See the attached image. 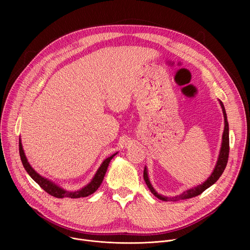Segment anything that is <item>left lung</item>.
<instances>
[{"label":"left lung","instance_id":"obj_1","mask_svg":"<svg viewBox=\"0 0 250 250\" xmlns=\"http://www.w3.org/2000/svg\"><path fill=\"white\" fill-rule=\"evenodd\" d=\"M220 104L222 106V110H223V114H224V119H225V128H224V132H223V139H222V146H221V149H220V153H219V157H218V161L217 164L213 168L211 174L209 175V177L208 179L193 188H190L186 191H184L183 193H181L180 195H177V196H173V197H167V196H163L161 194H158L155 189L153 188L152 184L150 183L149 180V177H148V171H147V167H145V171H144V178H145V181L147 185V187L149 188L150 192L157 197L158 199L162 200V201H179V200H186V199H190L193 197H196L200 194H202L205 190H207L208 188H209L211 185L215 184L218 180L219 178L222 176L224 170L226 169L227 163H228V159H229V123H228V118H227V113H226V109H225V105L223 104L222 101H220Z\"/></svg>","mask_w":250,"mask_h":250}]
</instances>
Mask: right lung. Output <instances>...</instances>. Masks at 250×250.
I'll use <instances>...</instances> for the list:
<instances>
[{
	"label": "right lung",
	"mask_w": 250,
	"mask_h": 250,
	"mask_svg": "<svg viewBox=\"0 0 250 250\" xmlns=\"http://www.w3.org/2000/svg\"><path fill=\"white\" fill-rule=\"evenodd\" d=\"M19 146H20V156H21V160L22 162V165L25 169V171L28 173V175L32 178V179L37 182L45 192H47L49 195L55 197V198H71V199H76V198H82V197H88L89 195L95 193L98 188L101 186L104 174L106 172V169H108V166L111 162V160L113 159V157L118 154V152H116L115 154L111 155L110 157L105 158L101 166L98 168L96 174L94 175V177L92 178V180L83 188L76 190V191H68L65 190L63 188H61L60 186H58L57 184H55L54 182L48 180L47 178L42 177L41 174H39L37 171H35L30 164L28 163L26 156L24 154L23 148H22V145H21V140L20 138V142H19Z\"/></svg>",
	"instance_id": "right-lung-1"
}]
</instances>
